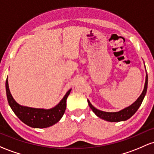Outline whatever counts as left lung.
<instances>
[{"instance_id":"1","label":"left lung","mask_w":154,"mask_h":154,"mask_svg":"<svg viewBox=\"0 0 154 154\" xmlns=\"http://www.w3.org/2000/svg\"><path fill=\"white\" fill-rule=\"evenodd\" d=\"M147 88H148V74L146 73V82H145L144 89H143L141 95L138 97V99H137L133 104H131V105L129 106V107H125L124 109L118 111V112H104V111L99 110V109L94 107V106L91 104V103L90 102V101H89L88 99V103L89 107H90L91 109H92L93 112L95 113L98 117L102 118V119L104 120V121H109V122L124 121L131 118V116L137 111V109H139L142 102H143V99H144L145 96H146V94Z\"/></svg>"}]
</instances>
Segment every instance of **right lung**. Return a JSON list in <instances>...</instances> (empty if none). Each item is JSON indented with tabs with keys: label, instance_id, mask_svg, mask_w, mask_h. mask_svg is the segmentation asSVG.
Listing matches in <instances>:
<instances>
[{
	"label": "right lung",
	"instance_id": "add662e5",
	"mask_svg": "<svg viewBox=\"0 0 154 154\" xmlns=\"http://www.w3.org/2000/svg\"><path fill=\"white\" fill-rule=\"evenodd\" d=\"M6 91L8 104L20 121L32 128L43 129L50 127L60 121L65 112L66 99L72 89L67 91L63 99L56 106L50 109L33 108L18 104L10 93L8 77L6 81Z\"/></svg>",
	"mask_w": 154,
	"mask_h": 154
}]
</instances>
